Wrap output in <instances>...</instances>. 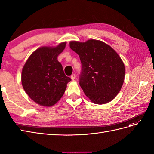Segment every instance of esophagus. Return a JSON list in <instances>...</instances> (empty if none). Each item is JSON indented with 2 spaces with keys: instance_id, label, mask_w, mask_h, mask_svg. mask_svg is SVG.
<instances>
[{
  "instance_id": "obj_1",
  "label": "esophagus",
  "mask_w": 154,
  "mask_h": 154,
  "mask_svg": "<svg viewBox=\"0 0 154 154\" xmlns=\"http://www.w3.org/2000/svg\"><path fill=\"white\" fill-rule=\"evenodd\" d=\"M75 78H76V74H72V75L71 76V78L72 79V80H74V79H75Z\"/></svg>"
}]
</instances>
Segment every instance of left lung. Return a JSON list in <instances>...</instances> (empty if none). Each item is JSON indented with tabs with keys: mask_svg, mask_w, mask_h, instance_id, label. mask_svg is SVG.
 Wrapping results in <instances>:
<instances>
[{
	"mask_svg": "<svg viewBox=\"0 0 154 154\" xmlns=\"http://www.w3.org/2000/svg\"><path fill=\"white\" fill-rule=\"evenodd\" d=\"M69 45L81 60L80 85L85 94L96 104L112 100L122 87L125 74L118 54L100 40L72 41Z\"/></svg>",
	"mask_w": 154,
	"mask_h": 154,
	"instance_id": "left-lung-1",
	"label": "left lung"
}]
</instances>
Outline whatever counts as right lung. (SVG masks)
I'll use <instances>...</instances> for the list:
<instances>
[{"label": "right lung", "instance_id": "add662e5", "mask_svg": "<svg viewBox=\"0 0 154 154\" xmlns=\"http://www.w3.org/2000/svg\"><path fill=\"white\" fill-rule=\"evenodd\" d=\"M66 45V42H62L54 48H38L30 55L22 69L23 88L32 100L42 106L57 103L71 80L58 61V56Z\"/></svg>", "mask_w": 154, "mask_h": 154}]
</instances>
